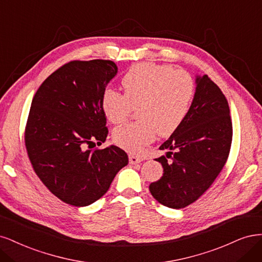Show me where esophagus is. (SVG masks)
<instances>
[{
  "mask_svg": "<svg viewBox=\"0 0 262 262\" xmlns=\"http://www.w3.org/2000/svg\"><path fill=\"white\" fill-rule=\"evenodd\" d=\"M142 161V158L139 156H135V155H129V163L130 164H137Z\"/></svg>",
  "mask_w": 262,
  "mask_h": 262,
  "instance_id": "34e87169",
  "label": "esophagus"
}]
</instances>
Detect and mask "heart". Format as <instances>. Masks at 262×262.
Here are the masks:
<instances>
[{
    "label": "heart",
    "instance_id": "b5f03b06",
    "mask_svg": "<svg viewBox=\"0 0 262 262\" xmlns=\"http://www.w3.org/2000/svg\"><path fill=\"white\" fill-rule=\"evenodd\" d=\"M124 95L105 89L101 106L112 124H122L138 106L139 122L116 128L114 141L130 152H140L159 136L172 135L186 117L195 95V82L184 71L155 63L132 66L121 81Z\"/></svg>",
    "mask_w": 262,
    "mask_h": 262
}]
</instances>
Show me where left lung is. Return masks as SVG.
Returning a JSON list of instances; mask_svg holds the SVG:
<instances>
[{
  "mask_svg": "<svg viewBox=\"0 0 262 262\" xmlns=\"http://www.w3.org/2000/svg\"><path fill=\"white\" fill-rule=\"evenodd\" d=\"M233 127L230 107L221 89L207 75L196 77V92L183 123L156 159L163 175L150 184L160 204L182 209L196 201L220 174L230 154Z\"/></svg>",
  "mask_w": 262,
  "mask_h": 262,
  "instance_id": "1",
  "label": "left lung"
}]
</instances>
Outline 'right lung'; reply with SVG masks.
Here are the masks:
<instances>
[{
  "instance_id": "add662e5",
  "label": "right lung",
  "mask_w": 262,
  "mask_h": 262,
  "mask_svg": "<svg viewBox=\"0 0 262 262\" xmlns=\"http://www.w3.org/2000/svg\"><path fill=\"white\" fill-rule=\"evenodd\" d=\"M116 74L112 61H72L50 75L32 99L25 130L28 157L41 182L65 204H94L128 163L116 146L85 149L106 139L101 98Z\"/></svg>"
}]
</instances>
